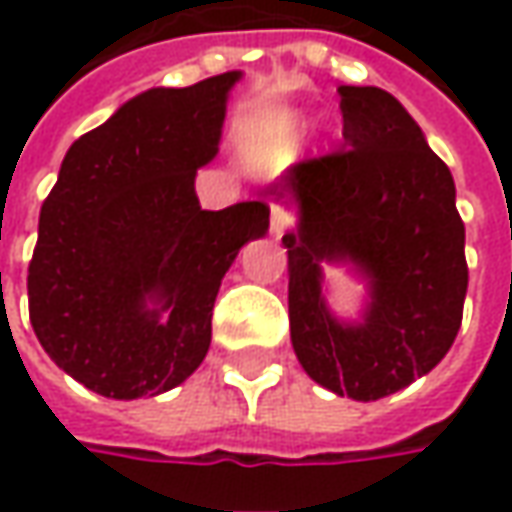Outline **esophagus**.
Returning a JSON list of instances; mask_svg holds the SVG:
<instances>
[{"label":"esophagus","mask_w":512,"mask_h":512,"mask_svg":"<svg viewBox=\"0 0 512 512\" xmlns=\"http://www.w3.org/2000/svg\"><path fill=\"white\" fill-rule=\"evenodd\" d=\"M290 222H293V216H290V211H287L284 205H273V208H270V233H273L276 239L290 228Z\"/></svg>","instance_id":"34e87169"}]
</instances>
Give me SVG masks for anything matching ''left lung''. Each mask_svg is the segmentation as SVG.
Listing matches in <instances>:
<instances>
[{
  "mask_svg": "<svg viewBox=\"0 0 512 512\" xmlns=\"http://www.w3.org/2000/svg\"><path fill=\"white\" fill-rule=\"evenodd\" d=\"M338 95L344 149L290 166L264 197L298 211L281 236L298 363L318 386L369 403L428 375L454 344L468 293L465 225L451 171L403 104L377 87ZM324 263H349L367 281L358 322L328 310Z\"/></svg>",
  "mask_w": 512,
  "mask_h": 512,
  "instance_id": "left-lung-1",
  "label": "left lung"
}]
</instances>
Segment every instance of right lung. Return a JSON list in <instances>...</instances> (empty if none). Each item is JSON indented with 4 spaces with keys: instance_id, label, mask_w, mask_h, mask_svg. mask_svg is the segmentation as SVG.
<instances>
[{
    "instance_id": "1",
    "label": "right lung",
    "mask_w": 512,
    "mask_h": 512,
    "mask_svg": "<svg viewBox=\"0 0 512 512\" xmlns=\"http://www.w3.org/2000/svg\"><path fill=\"white\" fill-rule=\"evenodd\" d=\"M239 78L146 89L64 154L27 301L44 352L89 392L137 400L194 375L219 284L242 245L267 233L262 197L202 211L194 191Z\"/></svg>"
}]
</instances>
